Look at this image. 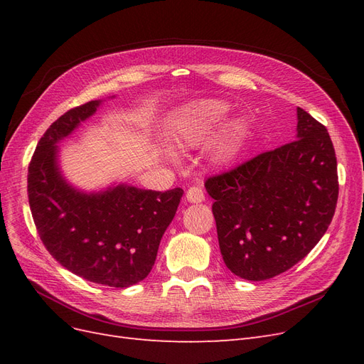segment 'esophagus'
Instances as JSON below:
<instances>
[{"label":"esophagus","mask_w":364,"mask_h":364,"mask_svg":"<svg viewBox=\"0 0 364 364\" xmlns=\"http://www.w3.org/2000/svg\"><path fill=\"white\" fill-rule=\"evenodd\" d=\"M186 200L190 203H202L205 200L202 188H199V186H191V188H188V191H186Z\"/></svg>","instance_id":"obj_1"}]
</instances>
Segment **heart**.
<instances>
[{"label":"heart","instance_id":"1","mask_svg":"<svg viewBox=\"0 0 364 364\" xmlns=\"http://www.w3.org/2000/svg\"><path fill=\"white\" fill-rule=\"evenodd\" d=\"M229 105L218 98H200L182 106L174 117L173 136L181 147L193 149L214 134L225 119ZM246 124L241 119H230L218 132L213 146V156L217 162L232 161L246 136Z\"/></svg>","mask_w":364,"mask_h":364}]
</instances>
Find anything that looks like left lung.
<instances>
[{
    "label": "left lung",
    "mask_w": 364,
    "mask_h": 364,
    "mask_svg": "<svg viewBox=\"0 0 364 364\" xmlns=\"http://www.w3.org/2000/svg\"><path fill=\"white\" fill-rule=\"evenodd\" d=\"M220 252L247 281L270 279L305 258L331 223L337 159L323 124L297 107L296 139L206 179Z\"/></svg>",
    "instance_id": "8db88e82"
}]
</instances>
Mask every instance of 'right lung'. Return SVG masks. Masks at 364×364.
<instances>
[{"instance_id": "right-lung-1", "label": "right lung", "mask_w": 364, "mask_h": 364, "mask_svg": "<svg viewBox=\"0 0 364 364\" xmlns=\"http://www.w3.org/2000/svg\"><path fill=\"white\" fill-rule=\"evenodd\" d=\"M100 105L94 100L65 112L39 139L28 165V203L54 259L83 279L126 289L150 273L183 190L161 193L118 183L86 193L67 182L58 144Z\"/></svg>"}]
</instances>
